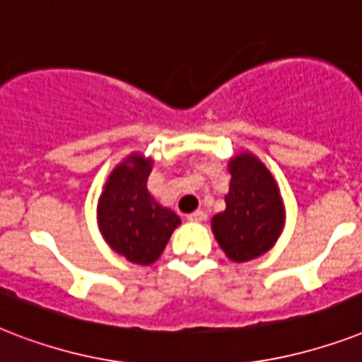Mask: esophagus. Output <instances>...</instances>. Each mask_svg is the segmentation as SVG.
Segmentation results:
<instances>
[{"label":"esophagus","instance_id":"34e87169","mask_svg":"<svg viewBox=\"0 0 362 362\" xmlns=\"http://www.w3.org/2000/svg\"><path fill=\"white\" fill-rule=\"evenodd\" d=\"M187 220L195 221V223L206 221V212H204V210H195V212H192V214H187Z\"/></svg>","mask_w":362,"mask_h":362}]
</instances>
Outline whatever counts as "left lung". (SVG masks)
Returning a JSON list of instances; mask_svg holds the SVG:
<instances>
[{
  "label": "left lung",
  "instance_id": "obj_1",
  "mask_svg": "<svg viewBox=\"0 0 362 362\" xmlns=\"http://www.w3.org/2000/svg\"><path fill=\"white\" fill-rule=\"evenodd\" d=\"M226 210L212 218V233L235 263L261 257L280 238L286 226V206L280 186L267 165L252 152L235 153Z\"/></svg>",
  "mask_w": 362,
  "mask_h": 362
}]
</instances>
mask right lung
I'll list each match as a JSON object with an SVG mask.
<instances>
[{
    "label": "right lung",
    "mask_w": 362,
    "mask_h": 362,
    "mask_svg": "<svg viewBox=\"0 0 362 362\" xmlns=\"http://www.w3.org/2000/svg\"><path fill=\"white\" fill-rule=\"evenodd\" d=\"M153 159L133 152L116 165L98 201L105 242L135 264H152L163 253L180 218L148 192Z\"/></svg>",
    "instance_id": "add662e5"
}]
</instances>
